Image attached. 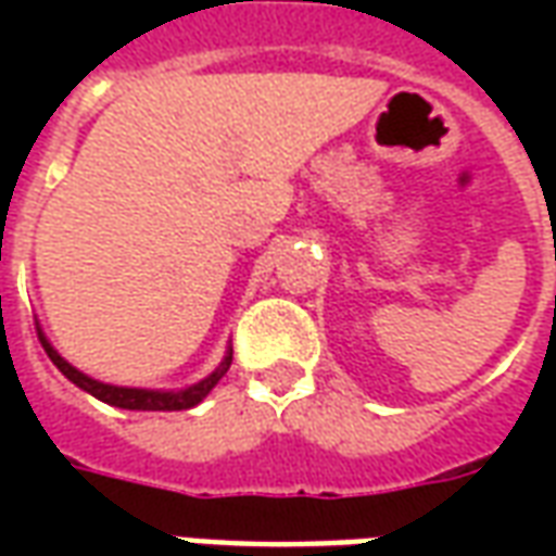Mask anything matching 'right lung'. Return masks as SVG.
<instances>
[{"instance_id":"obj_1","label":"right lung","mask_w":556,"mask_h":556,"mask_svg":"<svg viewBox=\"0 0 556 556\" xmlns=\"http://www.w3.org/2000/svg\"><path fill=\"white\" fill-rule=\"evenodd\" d=\"M41 345L47 351V357L55 363V369L65 375L67 381H74L77 387H83L86 393H91L94 399H101L106 405H115V408H127V410H187L199 405L202 399L214 390L223 375L229 372L231 366V354L226 361L219 363L217 372H211L205 381H199V384L187 387V390H178V393H157V390H134V387H113V384H101V381H94L89 375H83L79 369H74L71 363H65L53 349H50V342L41 337Z\"/></svg>"}]
</instances>
